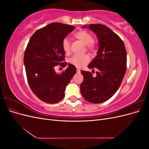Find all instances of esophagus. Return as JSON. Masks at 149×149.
I'll use <instances>...</instances> for the list:
<instances>
[{
	"label": "esophagus",
	"mask_w": 149,
	"mask_h": 149,
	"mask_svg": "<svg viewBox=\"0 0 149 149\" xmlns=\"http://www.w3.org/2000/svg\"><path fill=\"white\" fill-rule=\"evenodd\" d=\"M80 70H79V69H77V70H76V72H77V73H80Z\"/></svg>",
	"instance_id": "obj_1"
}]
</instances>
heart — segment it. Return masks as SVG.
<instances>
[{
	"label": "heart",
	"mask_w": 149,
	"mask_h": 149,
	"mask_svg": "<svg viewBox=\"0 0 149 149\" xmlns=\"http://www.w3.org/2000/svg\"><path fill=\"white\" fill-rule=\"evenodd\" d=\"M74 37L80 40L84 44L86 45L87 49L89 51H93L95 48L94 43V38L93 35L85 30H79L74 33ZM62 48L66 53H68L70 51L71 45L70 40L65 38L62 41ZM89 57L87 55H75L69 59V63L71 65L77 68H81L88 63Z\"/></svg>",
	"instance_id": "heart-1"
}]
</instances>
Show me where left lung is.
<instances>
[{
	"label": "left lung",
	"mask_w": 149,
	"mask_h": 149,
	"mask_svg": "<svg viewBox=\"0 0 149 149\" xmlns=\"http://www.w3.org/2000/svg\"><path fill=\"white\" fill-rule=\"evenodd\" d=\"M88 27L97 35L99 49L88 67L98 71L95 77L91 72L81 71L84 79L80 91L85 100L99 104L107 101L119 88L127 68V52L123 40L109 27L102 24Z\"/></svg>",
	"instance_id": "1"
}]
</instances>
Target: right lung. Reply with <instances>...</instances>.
Returning <instances> with one entry per match:
<instances>
[{
    "mask_svg": "<svg viewBox=\"0 0 149 149\" xmlns=\"http://www.w3.org/2000/svg\"><path fill=\"white\" fill-rule=\"evenodd\" d=\"M75 29L74 26L52 23L37 30L31 36L24 53V63L28 83L31 91L40 100L48 104L60 101L65 97L66 86L76 71L68 67L57 74L55 67H65V52L62 41Z\"/></svg>",
    "mask_w": 149,
    "mask_h": 149,
    "instance_id": "1",
    "label": "right lung"
}]
</instances>
